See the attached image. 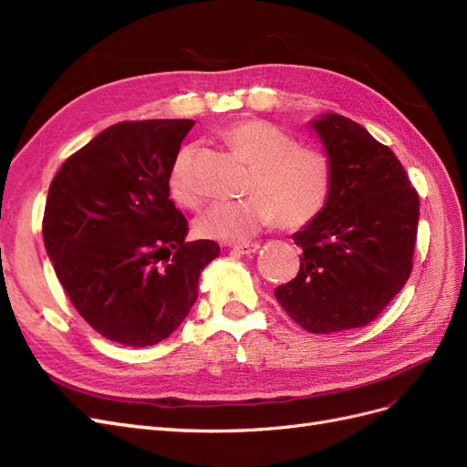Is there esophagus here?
<instances>
[{
  "label": "esophagus",
  "mask_w": 467,
  "mask_h": 467,
  "mask_svg": "<svg viewBox=\"0 0 467 467\" xmlns=\"http://www.w3.org/2000/svg\"><path fill=\"white\" fill-rule=\"evenodd\" d=\"M229 248L234 252H240V254H252L260 248V243H234Z\"/></svg>",
  "instance_id": "esophagus-1"
}]
</instances>
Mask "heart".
Returning a JSON list of instances; mask_svg holds the SVG:
<instances>
[{
  "instance_id": "heart-1",
  "label": "heart",
  "mask_w": 467,
  "mask_h": 467,
  "mask_svg": "<svg viewBox=\"0 0 467 467\" xmlns=\"http://www.w3.org/2000/svg\"><path fill=\"white\" fill-rule=\"evenodd\" d=\"M223 138L252 167L248 195L209 205L195 221L198 234L236 243L275 219L281 229H303L324 212L334 186V162L322 149L298 145L295 135L265 119H243L224 130ZM192 157V145L180 149L169 172L172 200L184 207L200 205Z\"/></svg>"
}]
</instances>
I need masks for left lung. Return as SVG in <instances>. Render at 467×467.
<instances>
[{
	"instance_id": "8db88e82",
	"label": "left lung",
	"mask_w": 467,
	"mask_h": 467,
	"mask_svg": "<svg viewBox=\"0 0 467 467\" xmlns=\"http://www.w3.org/2000/svg\"><path fill=\"white\" fill-rule=\"evenodd\" d=\"M334 162L324 212L293 234L303 248L295 279L275 298L310 334L363 327L392 303L413 269L419 193L392 149L353 119L312 122Z\"/></svg>"
}]
</instances>
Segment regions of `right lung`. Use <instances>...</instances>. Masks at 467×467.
Wrapping results in <instances>:
<instances>
[{"label":"right lung","instance_id":"1","mask_svg":"<svg viewBox=\"0 0 467 467\" xmlns=\"http://www.w3.org/2000/svg\"><path fill=\"white\" fill-rule=\"evenodd\" d=\"M193 119H130L100 131L56 172L42 219L54 272L81 318L110 341L167 339L221 248L184 243L169 172Z\"/></svg>","mask_w":467,"mask_h":467}]
</instances>
